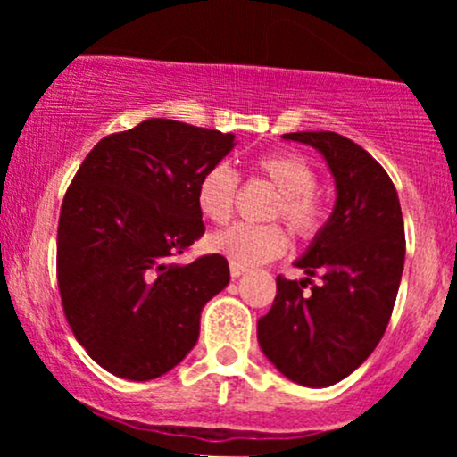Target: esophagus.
<instances>
[{"instance_id":"obj_1","label":"esophagus","mask_w":457,"mask_h":457,"mask_svg":"<svg viewBox=\"0 0 457 457\" xmlns=\"http://www.w3.org/2000/svg\"><path fill=\"white\" fill-rule=\"evenodd\" d=\"M245 272H246L245 266H240V264H234V262H229V275H232L234 279H236V277L245 275Z\"/></svg>"}]
</instances>
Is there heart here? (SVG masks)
<instances>
[{
	"mask_svg": "<svg viewBox=\"0 0 457 457\" xmlns=\"http://www.w3.org/2000/svg\"><path fill=\"white\" fill-rule=\"evenodd\" d=\"M260 171L279 191L270 208V217H281L298 238H313L327 219V204L316 191V170L292 152H270L255 161ZM238 174L228 162H217L199 178L195 202L199 212L212 223L228 221L232 214ZM206 246L240 266H255L281 255L287 236L279 225L234 223L232 228L208 236Z\"/></svg>",
	"mask_w": 457,
	"mask_h": 457,
	"instance_id": "heart-1",
	"label": "heart"
}]
</instances>
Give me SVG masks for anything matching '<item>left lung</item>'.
I'll return each instance as SVG.
<instances>
[{"label": "left lung", "instance_id": "1", "mask_svg": "<svg viewBox=\"0 0 457 457\" xmlns=\"http://www.w3.org/2000/svg\"><path fill=\"white\" fill-rule=\"evenodd\" d=\"M316 148L335 180L327 223L295 262L301 281L277 277L258 320L262 353L287 380L322 389L350 376L385 335L400 290L406 238L397 191L380 162L337 133H287ZM322 282L307 295L308 277Z\"/></svg>", "mask_w": 457, "mask_h": 457}]
</instances>
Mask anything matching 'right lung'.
Wrapping results in <instances>:
<instances>
[{"mask_svg":"<svg viewBox=\"0 0 457 457\" xmlns=\"http://www.w3.org/2000/svg\"><path fill=\"white\" fill-rule=\"evenodd\" d=\"M236 135L150 118L94 145L57 225V283L77 342L118 378H159L191 353L202 309L229 283L223 255L174 258L204 234L199 178Z\"/></svg>","mask_w":457,"mask_h":457,"instance_id":"obj_1","label":"right lung"}]
</instances>
